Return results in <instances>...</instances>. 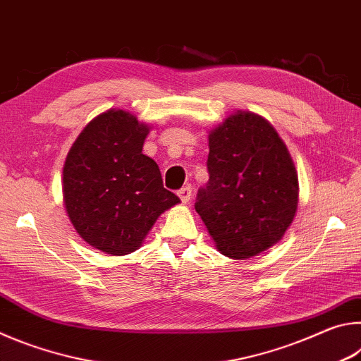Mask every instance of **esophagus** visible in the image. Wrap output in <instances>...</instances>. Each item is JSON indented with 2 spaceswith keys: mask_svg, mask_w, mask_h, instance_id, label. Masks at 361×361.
Instances as JSON below:
<instances>
[{
  "mask_svg": "<svg viewBox=\"0 0 361 361\" xmlns=\"http://www.w3.org/2000/svg\"><path fill=\"white\" fill-rule=\"evenodd\" d=\"M176 194H178V197L181 199V202L186 204V202H189V199H191L192 189H191V186H185V188H181Z\"/></svg>",
  "mask_w": 361,
  "mask_h": 361,
  "instance_id": "obj_1",
  "label": "esophagus"
}]
</instances>
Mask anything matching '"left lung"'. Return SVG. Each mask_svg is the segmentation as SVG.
Segmentation results:
<instances>
[{
    "label": "left lung",
    "mask_w": 361,
    "mask_h": 361,
    "mask_svg": "<svg viewBox=\"0 0 361 361\" xmlns=\"http://www.w3.org/2000/svg\"><path fill=\"white\" fill-rule=\"evenodd\" d=\"M209 183L195 212L219 253L248 259L276 245L298 209V173L276 129L261 116L237 111L209 135Z\"/></svg>",
    "instance_id": "8db88e82"
}]
</instances>
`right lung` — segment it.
Wrapping results in <instances>:
<instances>
[{"label": "right lung", "instance_id": "add662e5", "mask_svg": "<svg viewBox=\"0 0 361 361\" xmlns=\"http://www.w3.org/2000/svg\"><path fill=\"white\" fill-rule=\"evenodd\" d=\"M149 127L108 109L79 133L63 166V202L82 239L108 255H129L161 213L180 202L161 170L143 154Z\"/></svg>", "mask_w": 361, "mask_h": 361}]
</instances>
